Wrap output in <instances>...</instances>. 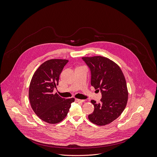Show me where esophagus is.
Returning a JSON list of instances; mask_svg holds the SVG:
<instances>
[{"instance_id":"1","label":"esophagus","mask_w":157,"mask_h":157,"mask_svg":"<svg viewBox=\"0 0 157 157\" xmlns=\"http://www.w3.org/2000/svg\"><path fill=\"white\" fill-rule=\"evenodd\" d=\"M75 101L76 102H79V103H82L84 102H85V100H82V99H75Z\"/></svg>"}]
</instances>
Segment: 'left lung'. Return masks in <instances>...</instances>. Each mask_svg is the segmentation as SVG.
Returning <instances> with one entry per match:
<instances>
[{
  "instance_id": "obj_1",
  "label": "left lung",
  "mask_w": 157,
  "mask_h": 157,
  "mask_svg": "<svg viewBox=\"0 0 157 157\" xmlns=\"http://www.w3.org/2000/svg\"><path fill=\"white\" fill-rule=\"evenodd\" d=\"M91 71V85L101 91V102L91 100L94 109L88 115L90 122L99 126L118 118L124 109L128 98L126 80L120 67L101 56L82 57Z\"/></svg>"
}]
</instances>
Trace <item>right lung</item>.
I'll use <instances>...</instances> for the list:
<instances>
[{
	"instance_id": "1",
	"label": "right lung",
	"mask_w": 157,
	"mask_h": 157,
	"mask_svg": "<svg viewBox=\"0 0 157 157\" xmlns=\"http://www.w3.org/2000/svg\"><path fill=\"white\" fill-rule=\"evenodd\" d=\"M68 61L62 59L48 60L40 66L31 79L29 88L31 106L36 115L44 122L51 124L61 122L75 101L73 98L66 99L57 93H53Z\"/></svg>"
}]
</instances>
